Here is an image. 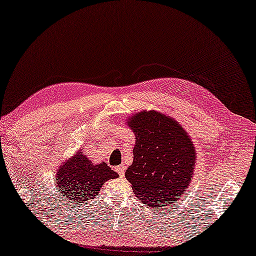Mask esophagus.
Segmentation results:
<instances>
[{
    "mask_svg": "<svg viewBox=\"0 0 256 256\" xmlns=\"http://www.w3.org/2000/svg\"><path fill=\"white\" fill-rule=\"evenodd\" d=\"M116 172L120 174V177H124V166H116Z\"/></svg>",
    "mask_w": 256,
    "mask_h": 256,
    "instance_id": "obj_1",
    "label": "esophagus"
}]
</instances>
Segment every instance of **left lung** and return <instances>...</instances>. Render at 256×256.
Instances as JSON below:
<instances>
[{"mask_svg":"<svg viewBox=\"0 0 256 256\" xmlns=\"http://www.w3.org/2000/svg\"><path fill=\"white\" fill-rule=\"evenodd\" d=\"M126 124L136 138L124 177L142 203L166 208L190 185L196 163L192 140L174 118L156 110L137 112Z\"/></svg>","mask_w":256,"mask_h":256,"instance_id":"obj_1","label":"left lung"}]
</instances>
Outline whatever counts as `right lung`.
Instances as JSON below:
<instances>
[{"label":"right lung","mask_w":256,"mask_h":256,"mask_svg":"<svg viewBox=\"0 0 256 256\" xmlns=\"http://www.w3.org/2000/svg\"><path fill=\"white\" fill-rule=\"evenodd\" d=\"M119 174L111 170L106 162L95 164L82 150L61 163L56 174V190L66 202L79 205L90 198H95L104 182L118 178Z\"/></svg>","instance_id":"1"}]
</instances>
